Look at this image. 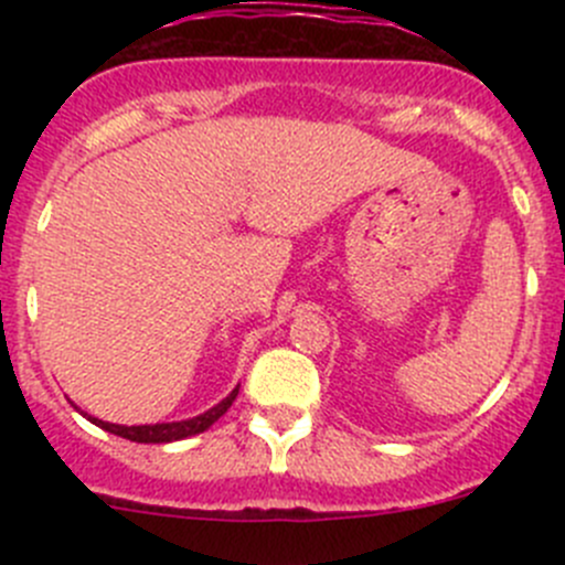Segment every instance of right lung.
<instances>
[{"mask_svg": "<svg viewBox=\"0 0 565 565\" xmlns=\"http://www.w3.org/2000/svg\"><path fill=\"white\" fill-rule=\"evenodd\" d=\"M237 391H241V385H237L230 396L221 398L215 407H210L207 413L193 415V418H185V420H172V424H141V426L108 424V420H100V418H95V415H87L84 409H78L76 404H73V407H76L84 418L93 420L95 426H100V429L111 431V435H117V437H125V440H130V443H174V440H185V437L199 435V431H207L210 426H213L215 420H218L221 415L232 407V402L237 398Z\"/></svg>", "mask_w": 565, "mask_h": 565, "instance_id": "add662e5", "label": "right lung"}]
</instances>
